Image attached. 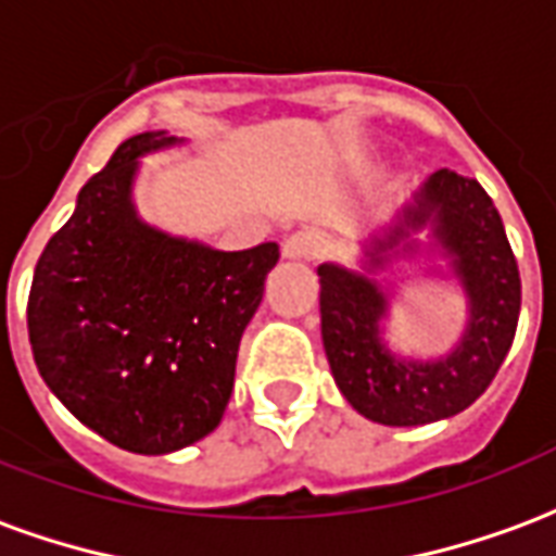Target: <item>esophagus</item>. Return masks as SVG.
<instances>
[{"label":"esophagus","mask_w":556,"mask_h":556,"mask_svg":"<svg viewBox=\"0 0 556 556\" xmlns=\"http://www.w3.org/2000/svg\"><path fill=\"white\" fill-rule=\"evenodd\" d=\"M327 250V241L321 231L315 229H303V231H294L286 238L282 243V255L286 258H301V262H315L318 255Z\"/></svg>","instance_id":"34e87169"}]
</instances>
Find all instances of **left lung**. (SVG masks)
Masks as SVG:
<instances>
[{
	"instance_id": "1",
	"label": "left lung",
	"mask_w": 556,
	"mask_h": 556,
	"mask_svg": "<svg viewBox=\"0 0 556 556\" xmlns=\"http://www.w3.org/2000/svg\"><path fill=\"white\" fill-rule=\"evenodd\" d=\"M429 229L450 258L467 298V327L441 361H402L381 339L390 301L384 289L349 267L321 265V339L330 372L351 408L381 426H426L473 405L494 381L521 313V277L503 219L479 181L438 169L396 223L366 247V270L402 250H417L414 231Z\"/></svg>"
}]
</instances>
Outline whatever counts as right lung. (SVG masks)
<instances>
[{"label": "right lung", "mask_w": 556, "mask_h": 556, "mask_svg": "<svg viewBox=\"0 0 556 556\" xmlns=\"http://www.w3.org/2000/svg\"><path fill=\"white\" fill-rule=\"evenodd\" d=\"M175 142L157 130L115 148L43 247L26 306L35 366L55 399L139 455L217 429L243 327L279 262L274 241L223 253L137 217L139 157Z\"/></svg>", "instance_id": "obj_1"}]
</instances>
